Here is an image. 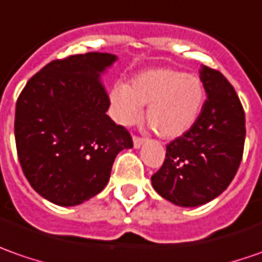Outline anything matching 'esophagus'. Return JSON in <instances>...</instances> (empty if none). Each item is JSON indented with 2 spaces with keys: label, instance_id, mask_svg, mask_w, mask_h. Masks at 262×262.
Wrapping results in <instances>:
<instances>
[{
  "label": "esophagus",
  "instance_id": "obj_1",
  "mask_svg": "<svg viewBox=\"0 0 262 262\" xmlns=\"http://www.w3.org/2000/svg\"><path fill=\"white\" fill-rule=\"evenodd\" d=\"M145 142L143 138H140V136H133V145H135V148H140V145Z\"/></svg>",
  "mask_w": 262,
  "mask_h": 262
}]
</instances>
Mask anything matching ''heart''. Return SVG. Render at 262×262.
I'll return each instance as SVG.
<instances>
[{
	"label": "heart",
	"instance_id": "heart-1",
	"mask_svg": "<svg viewBox=\"0 0 262 262\" xmlns=\"http://www.w3.org/2000/svg\"><path fill=\"white\" fill-rule=\"evenodd\" d=\"M204 98L200 78L165 68L145 71L133 78L130 86L117 84L112 91L117 122H138L148 105L149 126L165 139L178 138L193 126L202 113Z\"/></svg>",
	"mask_w": 262,
	"mask_h": 262
}]
</instances>
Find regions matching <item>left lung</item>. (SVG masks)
<instances>
[{"mask_svg":"<svg viewBox=\"0 0 262 262\" xmlns=\"http://www.w3.org/2000/svg\"><path fill=\"white\" fill-rule=\"evenodd\" d=\"M200 79L207 93L202 113L168 143L162 167L150 177L159 195L183 207L207 203L228 188L245 143V112L235 88L209 67L202 68Z\"/></svg>","mask_w":262,"mask_h":262,"instance_id":"obj_1","label":"left lung"}]
</instances>
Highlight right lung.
I'll return each mask as SVG.
<instances>
[{
  "label": "right lung",
  "mask_w": 262,
  "mask_h": 262,
  "mask_svg": "<svg viewBox=\"0 0 262 262\" xmlns=\"http://www.w3.org/2000/svg\"><path fill=\"white\" fill-rule=\"evenodd\" d=\"M112 53L55 59L18 95L14 135L20 165L33 188L59 206L94 197L108 183L114 158L133 146L129 130L105 114L110 98L101 72Z\"/></svg>",
  "instance_id": "add662e5"
}]
</instances>
